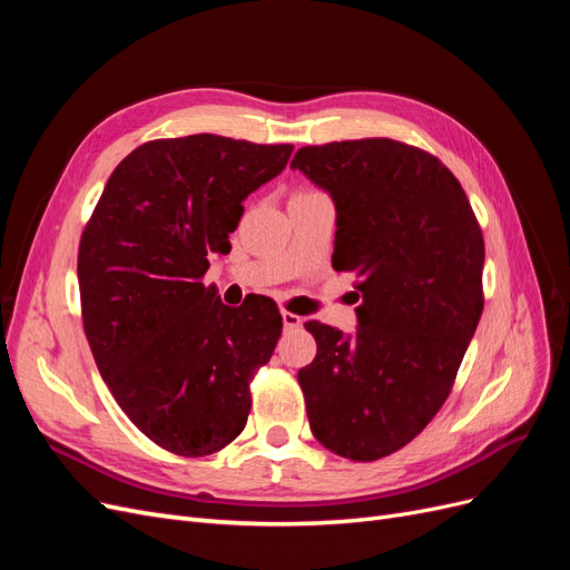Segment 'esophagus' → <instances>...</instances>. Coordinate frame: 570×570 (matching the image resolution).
Instances as JSON below:
<instances>
[{
	"mask_svg": "<svg viewBox=\"0 0 570 570\" xmlns=\"http://www.w3.org/2000/svg\"><path fill=\"white\" fill-rule=\"evenodd\" d=\"M283 325H285V331H295V327L302 325V316L292 314V312H283Z\"/></svg>",
	"mask_w": 570,
	"mask_h": 570,
	"instance_id": "obj_1",
	"label": "esophagus"
}]
</instances>
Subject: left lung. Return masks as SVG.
<instances>
[{"label":"left lung","instance_id":"obj_1","mask_svg":"<svg viewBox=\"0 0 570 570\" xmlns=\"http://www.w3.org/2000/svg\"><path fill=\"white\" fill-rule=\"evenodd\" d=\"M289 168L335 202L333 268L354 273L358 327L308 321L299 371L314 438L352 461L402 450L452 392L482 314L485 243L461 183L387 137L302 147Z\"/></svg>","mask_w":570,"mask_h":570}]
</instances>
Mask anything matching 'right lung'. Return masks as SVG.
Wrapping results in <instances>:
<instances>
[{"mask_svg":"<svg viewBox=\"0 0 570 570\" xmlns=\"http://www.w3.org/2000/svg\"><path fill=\"white\" fill-rule=\"evenodd\" d=\"M292 145L220 135L151 140L116 166L78 249L82 325L126 416L164 450L206 456L245 430L258 366L283 331L275 302L230 308L202 278L228 254L243 202Z\"/></svg>","mask_w":570,"mask_h":570,"instance_id":"add662e5","label":"right lung"}]
</instances>
